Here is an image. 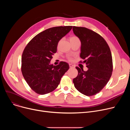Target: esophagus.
<instances>
[{"mask_svg": "<svg viewBox=\"0 0 130 130\" xmlns=\"http://www.w3.org/2000/svg\"><path fill=\"white\" fill-rule=\"evenodd\" d=\"M69 66H70V68H74V67H75V66L73 65L72 64H69Z\"/></svg>", "mask_w": 130, "mask_h": 130, "instance_id": "obj_1", "label": "esophagus"}]
</instances>
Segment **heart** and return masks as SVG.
Returning a JSON list of instances; mask_svg holds the SVG:
<instances>
[{
    "mask_svg": "<svg viewBox=\"0 0 130 130\" xmlns=\"http://www.w3.org/2000/svg\"><path fill=\"white\" fill-rule=\"evenodd\" d=\"M78 38L77 37H76V36H72V37H70V40H75V39H78ZM72 59V58H69V60H71Z\"/></svg>",
    "mask_w": 130,
    "mask_h": 130,
    "instance_id": "1",
    "label": "heart"
}]
</instances>
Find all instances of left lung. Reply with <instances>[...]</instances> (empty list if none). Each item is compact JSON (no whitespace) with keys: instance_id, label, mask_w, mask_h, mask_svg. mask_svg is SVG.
<instances>
[{"instance_id":"left-lung-1","label":"left lung","mask_w":130,"mask_h":130,"mask_svg":"<svg viewBox=\"0 0 130 130\" xmlns=\"http://www.w3.org/2000/svg\"><path fill=\"white\" fill-rule=\"evenodd\" d=\"M74 34L81 42L80 57L88 68L87 71L76 67L77 76L73 79L74 86L86 96L99 93L111 77L113 62L111 52L105 39L85 27L73 26Z\"/></svg>"}]
</instances>
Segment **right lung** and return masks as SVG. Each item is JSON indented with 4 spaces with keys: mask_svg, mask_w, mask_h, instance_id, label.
I'll use <instances>...</instances> for the list:
<instances>
[{
    "mask_svg": "<svg viewBox=\"0 0 130 130\" xmlns=\"http://www.w3.org/2000/svg\"><path fill=\"white\" fill-rule=\"evenodd\" d=\"M73 26H58L39 33L27 45L22 54V72L27 84L36 93L44 95L55 90L60 79L69 69L60 61L55 66L50 61L57 52L59 41Z\"/></svg>",
    "mask_w": 130,
    "mask_h": 130,
    "instance_id": "right-lung-1",
    "label": "right lung"
}]
</instances>
